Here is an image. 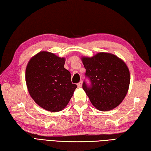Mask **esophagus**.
<instances>
[{"label":"esophagus","instance_id":"obj_1","mask_svg":"<svg viewBox=\"0 0 151 151\" xmlns=\"http://www.w3.org/2000/svg\"><path fill=\"white\" fill-rule=\"evenodd\" d=\"M77 86H78V88H82V82L81 81V82H80L78 84H77Z\"/></svg>","mask_w":151,"mask_h":151}]
</instances>
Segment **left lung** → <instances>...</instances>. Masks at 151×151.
Segmentation results:
<instances>
[{
    "label": "left lung",
    "instance_id": "left-lung-1",
    "mask_svg": "<svg viewBox=\"0 0 151 151\" xmlns=\"http://www.w3.org/2000/svg\"><path fill=\"white\" fill-rule=\"evenodd\" d=\"M86 75L91 82L82 88L91 104L99 111L113 110L119 105L129 91L130 77L126 63L113 54L99 52L92 57L82 56Z\"/></svg>",
    "mask_w": 151,
    "mask_h": 151
}]
</instances>
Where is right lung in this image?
Returning a JSON list of instances; mask_svg holds the SVG:
<instances>
[{"label": "right lung", "mask_w": 151, "mask_h": 151, "mask_svg": "<svg viewBox=\"0 0 151 151\" xmlns=\"http://www.w3.org/2000/svg\"><path fill=\"white\" fill-rule=\"evenodd\" d=\"M65 58L47 51H40L28 62L25 80L31 97L49 111L63 110L77 88L72 84L70 73L64 68Z\"/></svg>", "instance_id": "1"}]
</instances>
